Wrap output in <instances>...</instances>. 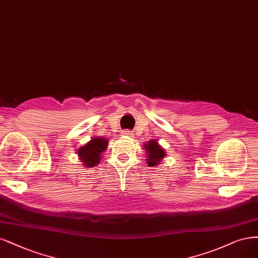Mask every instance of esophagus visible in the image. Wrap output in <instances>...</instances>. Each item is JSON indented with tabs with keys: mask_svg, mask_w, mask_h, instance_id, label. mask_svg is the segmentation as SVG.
Segmentation results:
<instances>
[{
	"mask_svg": "<svg viewBox=\"0 0 258 258\" xmlns=\"http://www.w3.org/2000/svg\"><path fill=\"white\" fill-rule=\"evenodd\" d=\"M122 135L125 137H128V138H135V133H133L132 131H129V130L122 132Z\"/></svg>",
	"mask_w": 258,
	"mask_h": 258,
	"instance_id": "esophagus-1",
	"label": "esophagus"
}]
</instances>
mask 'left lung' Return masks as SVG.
<instances>
[{
  "mask_svg": "<svg viewBox=\"0 0 258 258\" xmlns=\"http://www.w3.org/2000/svg\"><path fill=\"white\" fill-rule=\"evenodd\" d=\"M144 146L145 154H146V163L148 166H157L161 164L163 158L166 156L164 149L161 145H159L157 140H152L146 142Z\"/></svg>",
  "mask_w": 258,
  "mask_h": 258,
  "instance_id": "obj_1",
  "label": "left lung"
}]
</instances>
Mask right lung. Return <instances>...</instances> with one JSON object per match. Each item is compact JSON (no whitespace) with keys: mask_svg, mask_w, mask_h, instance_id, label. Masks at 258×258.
<instances>
[{"mask_svg":"<svg viewBox=\"0 0 258 258\" xmlns=\"http://www.w3.org/2000/svg\"><path fill=\"white\" fill-rule=\"evenodd\" d=\"M108 142L109 141L106 138L96 137L90 142H87L82 147H80L77 153L82 164L87 168L98 165L100 163L102 153L108 148Z\"/></svg>","mask_w":258,"mask_h":258,"instance_id":"add662e5","label":"right lung"}]
</instances>
